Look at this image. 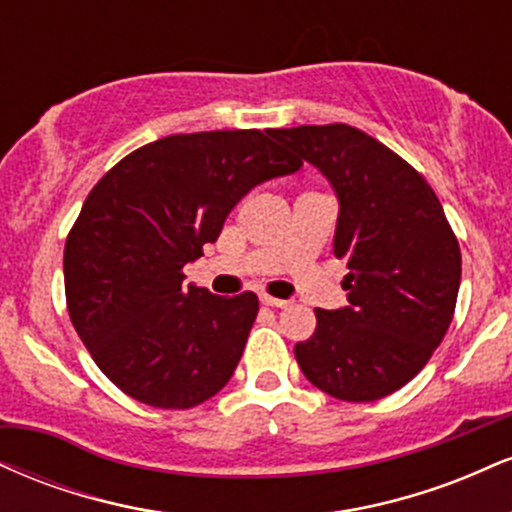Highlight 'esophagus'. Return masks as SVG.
<instances>
[{"instance_id": "esophagus-1", "label": "esophagus", "mask_w": 512, "mask_h": 512, "mask_svg": "<svg viewBox=\"0 0 512 512\" xmlns=\"http://www.w3.org/2000/svg\"><path fill=\"white\" fill-rule=\"evenodd\" d=\"M260 303H262V305H269V308H286V305H289V301H284V298L267 296V293H262Z\"/></svg>"}]
</instances>
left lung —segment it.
Wrapping results in <instances>:
<instances>
[{
  "mask_svg": "<svg viewBox=\"0 0 512 512\" xmlns=\"http://www.w3.org/2000/svg\"><path fill=\"white\" fill-rule=\"evenodd\" d=\"M272 137L332 182L334 255L349 267V305L315 308L313 337L293 349L298 366L344 402L383 399L426 366L448 332L460 243L424 175L370 134L334 122L274 129Z\"/></svg>",
  "mask_w": 512,
  "mask_h": 512,
  "instance_id": "obj_1",
  "label": "left lung"
}]
</instances>
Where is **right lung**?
<instances>
[{
	"label": "right lung",
	"mask_w": 512,
	"mask_h": 512,
	"mask_svg": "<svg viewBox=\"0 0 512 512\" xmlns=\"http://www.w3.org/2000/svg\"><path fill=\"white\" fill-rule=\"evenodd\" d=\"M303 166L260 129L170 134L132 151L88 192L64 243V293L81 342L122 392L190 409L231 380L260 301L185 286L255 185Z\"/></svg>",
	"instance_id": "1"
}]
</instances>
